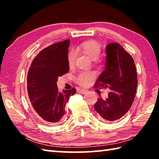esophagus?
Here are the masks:
<instances>
[{
  "label": "esophagus",
  "mask_w": 159,
  "mask_h": 159,
  "mask_svg": "<svg viewBox=\"0 0 159 159\" xmlns=\"http://www.w3.org/2000/svg\"><path fill=\"white\" fill-rule=\"evenodd\" d=\"M88 92L87 90H85V89H80L79 90V93L80 94H85L86 93Z\"/></svg>",
  "instance_id": "34e87169"
}]
</instances>
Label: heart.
<instances>
[{
    "label": "heart",
    "mask_w": 159,
    "mask_h": 159,
    "mask_svg": "<svg viewBox=\"0 0 159 159\" xmlns=\"http://www.w3.org/2000/svg\"><path fill=\"white\" fill-rule=\"evenodd\" d=\"M77 52H82L90 57L92 60H96L98 59L101 54V46L98 42L95 41H85L80 43L76 48ZM76 58V52L74 50H70L67 55V60L69 67L74 66ZM94 72H82L76 79V81L82 86H88L95 78Z\"/></svg>",
    "instance_id": "1"
}]
</instances>
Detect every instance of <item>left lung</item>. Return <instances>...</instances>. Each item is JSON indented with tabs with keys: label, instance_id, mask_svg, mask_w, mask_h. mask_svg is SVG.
Segmentation results:
<instances>
[{
	"label": "left lung",
	"instance_id": "left-lung-1",
	"mask_svg": "<svg viewBox=\"0 0 159 159\" xmlns=\"http://www.w3.org/2000/svg\"><path fill=\"white\" fill-rule=\"evenodd\" d=\"M105 70L99 76L95 87L111 90L108 98H99L95 109L104 121H116L123 117L133 103L138 76L133 58L117 43L107 45Z\"/></svg>",
	"mask_w": 159,
	"mask_h": 159
}]
</instances>
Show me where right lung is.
I'll list each match as a JSON object with an SVG mask.
<instances>
[{
    "mask_svg": "<svg viewBox=\"0 0 159 159\" xmlns=\"http://www.w3.org/2000/svg\"><path fill=\"white\" fill-rule=\"evenodd\" d=\"M70 41L52 44L41 50L34 59L27 75V91L31 107L44 122L54 124L62 120L65 106L71 95V90H58L59 76L68 73L67 60Z\"/></svg>",
    "mask_w": 159,
    "mask_h": 159,
    "instance_id": "obj_1",
    "label": "right lung"
}]
</instances>
